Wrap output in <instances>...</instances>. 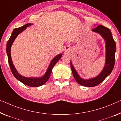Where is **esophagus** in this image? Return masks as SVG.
Wrapping results in <instances>:
<instances>
[{
	"label": "esophagus",
	"mask_w": 121,
	"mask_h": 121,
	"mask_svg": "<svg viewBox=\"0 0 121 121\" xmlns=\"http://www.w3.org/2000/svg\"><path fill=\"white\" fill-rule=\"evenodd\" d=\"M67 48H68V47H67V48H66V49H67Z\"/></svg>",
	"instance_id": "1"
}]
</instances>
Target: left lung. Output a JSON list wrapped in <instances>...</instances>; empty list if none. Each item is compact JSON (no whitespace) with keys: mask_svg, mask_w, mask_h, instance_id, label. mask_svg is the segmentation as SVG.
<instances>
[{"mask_svg":"<svg viewBox=\"0 0 121 121\" xmlns=\"http://www.w3.org/2000/svg\"><path fill=\"white\" fill-rule=\"evenodd\" d=\"M92 31L100 34L105 41L106 50H107L106 61L105 65L102 72L99 74V75L94 78L84 80L79 76L78 74L75 71L73 66L72 65L71 61V67L74 78L78 84L87 87H93L98 85L111 73L115 65V52L116 49V43L113 39L110 30L102 25H100L93 29Z\"/></svg>","mask_w":121,"mask_h":121,"instance_id":"8db88e82","label":"left lung"}]
</instances>
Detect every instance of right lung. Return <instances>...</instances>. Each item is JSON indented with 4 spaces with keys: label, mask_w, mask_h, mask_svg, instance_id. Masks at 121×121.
<instances>
[{
    "label": "right lung",
    "mask_w": 121,
    "mask_h": 121,
    "mask_svg": "<svg viewBox=\"0 0 121 121\" xmlns=\"http://www.w3.org/2000/svg\"><path fill=\"white\" fill-rule=\"evenodd\" d=\"M32 24H30V23H28L24 26L20 27L18 28H15L13 30V32H12L11 35L10 37V39L8 41L6 44V52L7 54H8V61L9 65H10V67L11 71L12 74L14 75L15 78L18 79L19 81L22 82L26 85L31 86V87H38V86H40L44 84L49 79V77L50 76V74L52 73V69H53V67L55 66V65L56 64V62L59 60L61 57L62 54H59L57 55L55 57L53 60H52L51 62L49 65V67H48L47 71L46 74L44 75L41 78H26V77H24L23 76H22L21 75L18 73L17 71H16L15 67H14L13 63L11 60V54H10V50H11V47L12 43H13L14 39L19 34H20L21 32H22L23 30H24L27 27L30 26Z\"/></svg>",
    "instance_id": "1"
}]
</instances>
